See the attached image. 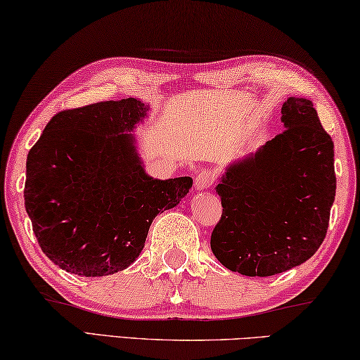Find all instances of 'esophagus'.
I'll return each mask as SVG.
<instances>
[{
  "instance_id": "34e87169",
  "label": "esophagus",
  "mask_w": 360,
  "mask_h": 360,
  "mask_svg": "<svg viewBox=\"0 0 360 360\" xmlns=\"http://www.w3.org/2000/svg\"><path fill=\"white\" fill-rule=\"evenodd\" d=\"M216 181V174L210 169H202L200 173L195 176V189L197 191H203L208 189V187L213 186V182Z\"/></svg>"
}]
</instances>
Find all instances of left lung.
I'll use <instances>...</instances> for the list:
<instances>
[{
	"label": "left lung",
	"mask_w": 360,
	"mask_h": 360,
	"mask_svg": "<svg viewBox=\"0 0 360 360\" xmlns=\"http://www.w3.org/2000/svg\"><path fill=\"white\" fill-rule=\"evenodd\" d=\"M285 129L233 163L216 187L222 214L211 252L222 266L267 277L303 264L327 236L336 192L333 141L312 102L288 98Z\"/></svg>",
	"instance_id": "1"
}]
</instances>
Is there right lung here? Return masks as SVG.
<instances>
[{
	"label": "right lung",
	"mask_w": 360,
	"mask_h": 360,
	"mask_svg": "<svg viewBox=\"0 0 360 360\" xmlns=\"http://www.w3.org/2000/svg\"><path fill=\"white\" fill-rule=\"evenodd\" d=\"M146 112L134 98L65 108L28 152L25 208L43 253L60 269L82 277L127 269L153 218L192 187L189 176L144 173L124 131Z\"/></svg>",
	"instance_id": "1"
}]
</instances>
